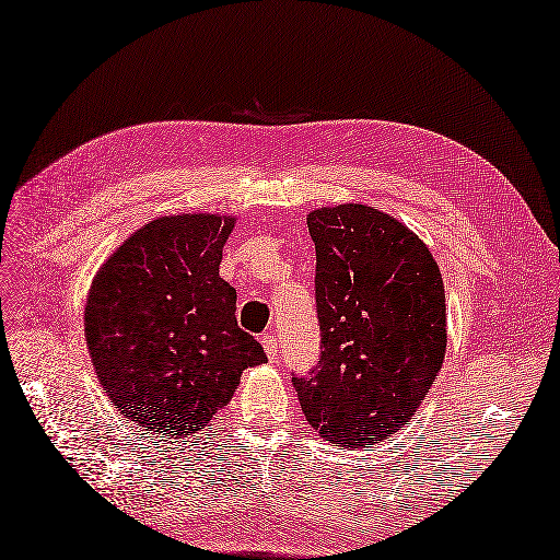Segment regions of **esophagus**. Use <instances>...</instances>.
Wrapping results in <instances>:
<instances>
[{"instance_id": "1", "label": "esophagus", "mask_w": 560, "mask_h": 560, "mask_svg": "<svg viewBox=\"0 0 560 560\" xmlns=\"http://www.w3.org/2000/svg\"><path fill=\"white\" fill-rule=\"evenodd\" d=\"M261 345H264V351H266V357H268L270 361L278 359L280 345H278V337H276V335H266V337L261 339Z\"/></svg>"}]
</instances>
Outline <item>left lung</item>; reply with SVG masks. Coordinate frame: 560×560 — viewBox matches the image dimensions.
<instances>
[{
	"instance_id": "left-lung-1",
	"label": "left lung",
	"mask_w": 560,
	"mask_h": 560,
	"mask_svg": "<svg viewBox=\"0 0 560 560\" xmlns=\"http://www.w3.org/2000/svg\"><path fill=\"white\" fill-rule=\"evenodd\" d=\"M308 233L320 357L292 385L320 438L359 448L406 425L438 377L444 284L425 244L363 203L308 213Z\"/></svg>"
}]
</instances>
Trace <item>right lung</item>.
<instances>
[{"label": "right lung", "mask_w": 560, "mask_h": 560, "mask_svg": "<svg viewBox=\"0 0 560 560\" xmlns=\"http://www.w3.org/2000/svg\"><path fill=\"white\" fill-rule=\"evenodd\" d=\"M233 225L209 213L159 218L120 244L90 288L85 339L100 383L159 438L203 430L242 371L266 361L237 325L235 288L218 276Z\"/></svg>", "instance_id": "1"}]
</instances>
